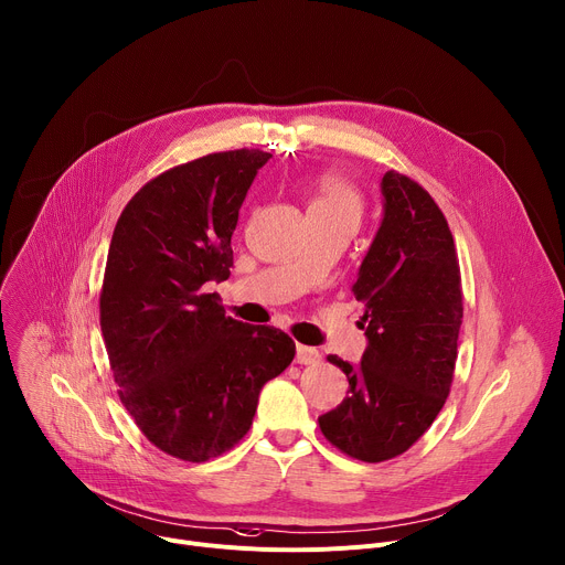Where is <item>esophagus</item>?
Returning <instances> with one entry per match:
<instances>
[{"instance_id": "esophagus-1", "label": "esophagus", "mask_w": 565, "mask_h": 565, "mask_svg": "<svg viewBox=\"0 0 565 565\" xmlns=\"http://www.w3.org/2000/svg\"><path fill=\"white\" fill-rule=\"evenodd\" d=\"M297 365H316L322 361V353L316 347H306V344H297V355H295Z\"/></svg>"}]
</instances>
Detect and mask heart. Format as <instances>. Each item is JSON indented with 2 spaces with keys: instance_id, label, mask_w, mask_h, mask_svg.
Masks as SVG:
<instances>
[{
  "instance_id": "heart-1",
  "label": "heart",
  "mask_w": 565,
  "mask_h": 565,
  "mask_svg": "<svg viewBox=\"0 0 565 565\" xmlns=\"http://www.w3.org/2000/svg\"><path fill=\"white\" fill-rule=\"evenodd\" d=\"M361 207V195H358L351 184L335 175H327L316 184V195L311 200L309 212H342L358 218Z\"/></svg>"
}]
</instances>
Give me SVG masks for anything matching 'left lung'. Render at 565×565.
Listing matches in <instances>:
<instances>
[{
    "label": "left lung",
    "instance_id": "obj_1",
    "mask_svg": "<svg viewBox=\"0 0 565 565\" xmlns=\"http://www.w3.org/2000/svg\"><path fill=\"white\" fill-rule=\"evenodd\" d=\"M383 223L351 292L365 303L361 365H338L349 396L322 415V435L344 455L385 461L413 446L450 392L465 306L452 234L433 195L403 173L383 175Z\"/></svg>",
    "mask_w": 565,
    "mask_h": 565
}]
</instances>
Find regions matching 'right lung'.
<instances>
[{
    "mask_svg": "<svg viewBox=\"0 0 565 565\" xmlns=\"http://www.w3.org/2000/svg\"><path fill=\"white\" fill-rule=\"evenodd\" d=\"M270 158L238 148L160 173L110 241L98 313L119 398L152 446L184 461L234 448L262 387L295 358L288 333L225 316L207 292L230 277L238 210Z\"/></svg>",
    "mask_w": 565,
    "mask_h": 565,
    "instance_id": "add662e5",
    "label": "right lung"
}]
</instances>
